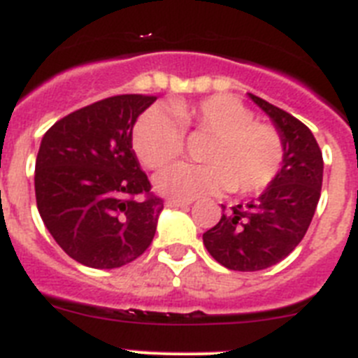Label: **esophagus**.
Listing matches in <instances>:
<instances>
[{
	"label": "esophagus",
	"instance_id": "obj_1",
	"mask_svg": "<svg viewBox=\"0 0 358 358\" xmlns=\"http://www.w3.org/2000/svg\"><path fill=\"white\" fill-rule=\"evenodd\" d=\"M189 203H191V201L175 200V198H169V200H167V205H169V207H187Z\"/></svg>",
	"mask_w": 358,
	"mask_h": 358
}]
</instances>
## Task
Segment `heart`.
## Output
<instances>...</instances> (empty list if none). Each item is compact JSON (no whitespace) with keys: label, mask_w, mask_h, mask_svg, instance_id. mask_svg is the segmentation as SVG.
<instances>
[{"label":"heart","mask_w":358,"mask_h":358,"mask_svg":"<svg viewBox=\"0 0 358 358\" xmlns=\"http://www.w3.org/2000/svg\"><path fill=\"white\" fill-rule=\"evenodd\" d=\"M183 131L210 135L201 151L207 164H175L157 176V189L191 201L229 191L250 194L265 189L282 166L285 144L275 127L254 120L252 111L231 95L175 102L171 113L151 108L133 129V149L149 169H160L183 153Z\"/></svg>","instance_id":"obj_1"}]
</instances>
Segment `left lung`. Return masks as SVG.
<instances>
[{"label":"left lung","instance_id":"8db88e82","mask_svg":"<svg viewBox=\"0 0 358 358\" xmlns=\"http://www.w3.org/2000/svg\"><path fill=\"white\" fill-rule=\"evenodd\" d=\"M272 119L285 144L278 176L256 200L225 210L203 234L210 256L229 270L256 272L288 256L312 223L322 187V153L301 120L278 106L248 93Z\"/></svg>","mask_w":358,"mask_h":358}]
</instances>
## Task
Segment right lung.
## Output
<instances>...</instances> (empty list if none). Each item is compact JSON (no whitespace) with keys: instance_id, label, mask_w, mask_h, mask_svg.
<instances>
[{"instance_id":"right-lung-1","label":"right lung","mask_w":358,"mask_h":358,"mask_svg":"<svg viewBox=\"0 0 358 358\" xmlns=\"http://www.w3.org/2000/svg\"><path fill=\"white\" fill-rule=\"evenodd\" d=\"M155 95H115L57 120L36 158V201L52 238L90 268H119L148 250L164 200L133 151Z\"/></svg>"}]
</instances>
